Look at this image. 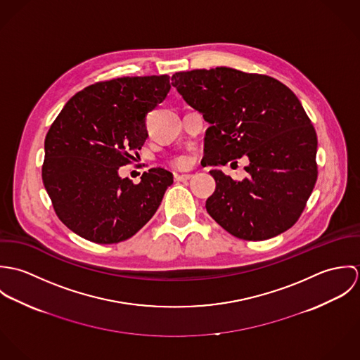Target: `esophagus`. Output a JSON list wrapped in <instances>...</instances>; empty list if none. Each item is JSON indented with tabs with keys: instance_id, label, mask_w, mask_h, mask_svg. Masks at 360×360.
<instances>
[{
	"instance_id": "1",
	"label": "esophagus",
	"mask_w": 360,
	"mask_h": 360,
	"mask_svg": "<svg viewBox=\"0 0 360 360\" xmlns=\"http://www.w3.org/2000/svg\"><path fill=\"white\" fill-rule=\"evenodd\" d=\"M193 176L191 174H183V173H174V180L176 181H187L190 180Z\"/></svg>"
}]
</instances>
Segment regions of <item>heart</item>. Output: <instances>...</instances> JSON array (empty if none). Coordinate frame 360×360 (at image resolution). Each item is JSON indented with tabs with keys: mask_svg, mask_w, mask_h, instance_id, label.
I'll return each mask as SVG.
<instances>
[{
	"mask_svg": "<svg viewBox=\"0 0 360 360\" xmlns=\"http://www.w3.org/2000/svg\"><path fill=\"white\" fill-rule=\"evenodd\" d=\"M174 165H177V166H186L187 165V159L184 158V156H181V158H179V159H176V162H174Z\"/></svg>",
	"mask_w": 360,
	"mask_h": 360,
	"instance_id": "heart-1",
	"label": "heart"
}]
</instances>
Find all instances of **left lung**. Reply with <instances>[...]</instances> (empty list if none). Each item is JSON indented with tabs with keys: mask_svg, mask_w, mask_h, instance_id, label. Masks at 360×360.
Returning a JSON list of instances; mask_svg holds the SVG:
<instances>
[{
	"mask_svg": "<svg viewBox=\"0 0 360 360\" xmlns=\"http://www.w3.org/2000/svg\"><path fill=\"white\" fill-rule=\"evenodd\" d=\"M172 84L210 124L205 165L250 160L243 181L209 172L216 181L206 201L212 219L248 241L292 227L317 179V136L297 96L273 77L226 66L174 73Z\"/></svg>",
	"mask_w": 360,
	"mask_h": 360,
	"instance_id": "1",
	"label": "left lung"
}]
</instances>
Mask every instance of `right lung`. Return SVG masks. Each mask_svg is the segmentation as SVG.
<instances>
[{"instance_id": "add662e5", "label": "right lung", "mask_w": 360, "mask_h": 360, "mask_svg": "<svg viewBox=\"0 0 360 360\" xmlns=\"http://www.w3.org/2000/svg\"><path fill=\"white\" fill-rule=\"evenodd\" d=\"M167 75L119 77L86 87L56 116L44 141L43 183L60 221L77 236L115 244L156 212L173 174L153 167L139 184L119 176L144 146L147 115L169 90Z\"/></svg>"}]
</instances>
